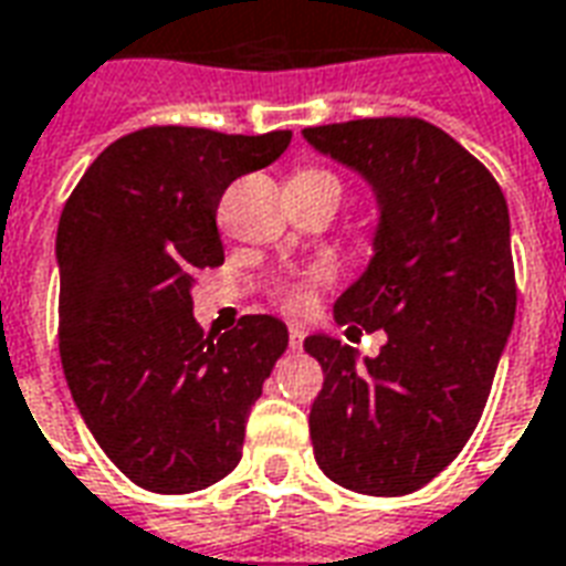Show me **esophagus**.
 Wrapping results in <instances>:
<instances>
[{"label": "esophagus", "mask_w": 566, "mask_h": 566, "mask_svg": "<svg viewBox=\"0 0 566 566\" xmlns=\"http://www.w3.org/2000/svg\"><path fill=\"white\" fill-rule=\"evenodd\" d=\"M303 339H306V331H303V327H294V324H291V331H287V345H291V348H300V345H303Z\"/></svg>", "instance_id": "obj_1"}]
</instances>
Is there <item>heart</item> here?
Here are the masks:
<instances>
[{
  "mask_svg": "<svg viewBox=\"0 0 566 566\" xmlns=\"http://www.w3.org/2000/svg\"><path fill=\"white\" fill-rule=\"evenodd\" d=\"M308 172H318V169H308ZM324 175H331V172H324ZM327 282H331V279H327V272H321V270L303 272V275H296L294 282H287L279 287L275 303H279V308L287 312V315H308V312L315 308L318 291Z\"/></svg>",
  "mask_w": 566,
  "mask_h": 566,
  "instance_id": "b5f03b06",
  "label": "heart"
}]
</instances>
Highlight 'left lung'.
<instances>
[{
  "label": "left lung",
  "mask_w": 566,
  "mask_h": 566,
  "mask_svg": "<svg viewBox=\"0 0 566 566\" xmlns=\"http://www.w3.org/2000/svg\"><path fill=\"white\" fill-rule=\"evenodd\" d=\"M303 136L376 187V258L336 300V321L388 333L364 364L331 336L303 343L324 369L308 416L315 461L360 494H412L473 437L515 321L506 197L421 117H360Z\"/></svg>",
  "instance_id": "1"
}]
</instances>
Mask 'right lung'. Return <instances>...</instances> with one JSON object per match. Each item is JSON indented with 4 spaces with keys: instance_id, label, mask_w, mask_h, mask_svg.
<instances>
[{
    "instance_id": "right-lung-1",
    "label": "right lung",
    "mask_w": 566,
    "mask_h": 566,
    "mask_svg": "<svg viewBox=\"0 0 566 566\" xmlns=\"http://www.w3.org/2000/svg\"><path fill=\"white\" fill-rule=\"evenodd\" d=\"M287 145L291 129H136L91 163L63 206L60 360L93 439L139 488L202 491L242 458L245 418L287 327L242 315L221 339L206 336L190 287L223 263V190Z\"/></svg>"
}]
</instances>
